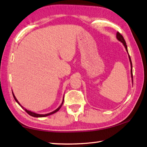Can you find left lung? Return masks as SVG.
I'll return each instance as SVG.
<instances>
[{
    "label": "left lung",
    "mask_w": 147,
    "mask_h": 147,
    "mask_svg": "<svg viewBox=\"0 0 147 147\" xmlns=\"http://www.w3.org/2000/svg\"><path fill=\"white\" fill-rule=\"evenodd\" d=\"M117 40H118L119 41H120L121 43H122V44H123V46H124V47L125 48V50H126V51H127V54H128V56H129V61H130V64H131V77H132V84H133V79H132V78H133V77H132V61H131V57H130L129 54L128 49H127V46L126 42H125V40H124L123 37L122 36V35H121V34H120V33L118 32H117Z\"/></svg>",
    "instance_id": "8db88e82"
}]
</instances>
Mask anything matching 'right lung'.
<instances>
[{
    "label": "right lung",
    "instance_id": "add662e5",
    "mask_svg": "<svg viewBox=\"0 0 147 147\" xmlns=\"http://www.w3.org/2000/svg\"><path fill=\"white\" fill-rule=\"evenodd\" d=\"M12 93H13V97H14V98H15V101L17 102V103L18 104V105L19 106H21V107L22 108V109H24L25 111H26L28 113V114L29 115H30V116H32V117H36V118H41V117H47V116H49V115H52V114H54L55 113H56V112H57L58 111H59V109H60V108L61 107V106H62V105H63V102H64V96H63V101H62V103L61 104V105L60 106L58 107L57 109H56V110H54V111H52V112H51V113H47V114H44V115H43V114H38V113H34V112H32V111H29V110H27V109H26V108H25L24 107H23L22 106V105L20 104V102H19L18 101V100L16 99V98L15 97V95H14V93H13V91H12Z\"/></svg>",
    "mask_w": 147,
    "mask_h": 147
}]
</instances>
